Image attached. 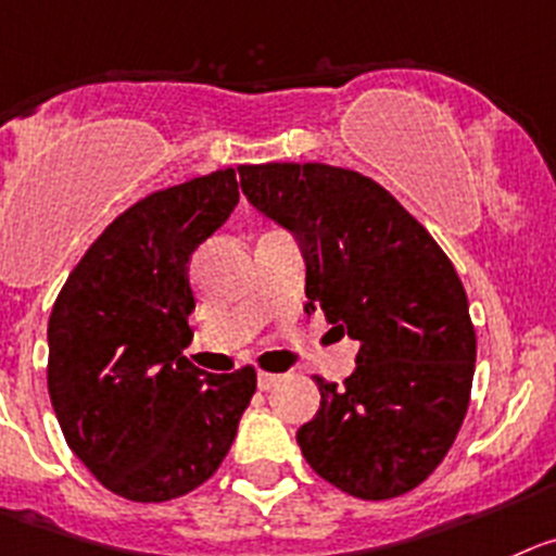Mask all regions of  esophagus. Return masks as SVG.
<instances>
[{
	"label": "esophagus",
	"mask_w": 556,
	"mask_h": 556,
	"mask_svg": "<svg viewBox=\"0 0 556 556\" xmlns=\"http://www.w3.org/2000/svg\"><path fill=\"white\" fill-rule=\"evenodd\" d=\"M279 381H282V376H277V372H261V376H257V387H261L263 392L274 389Z\"/></svg>",
	"instance_id": "34e87169"
}]
</instances>
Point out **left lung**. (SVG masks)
<instances>
[{
  "instance_id": "obj_1",
  "label": "left lung",
  "mask_w": 556,
  "mask_h": 556,
  "mask_svg": "<svg viewBox=\"0 0 556 556\" xmlns=\"http://www.w3.org/2000/svg\"><path fill=\"white\" fill-rule=\"evenodd\" d=\"M243 194L302 241L307 313L359 342L342 387L295 433L307 464L356 500H395L433 475L464 425L477 334L444 249L356 169L243 164Z\"/></svg>"
}]
</instances>
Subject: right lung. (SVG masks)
<instances>
[{"label": "right lung", "instance_id": "add662e5", "mask_svg": "<svg viewBox=\"0 0 556 556\" xmlns=\"http://www.w3.org/2000/svg\"><path fill=\"white\" fill-rule=\"evenodd\" d=\"M236 205L232 167L142 197L92 241L51 307L46 378L62 435L123 500L202 485L257 389L252 365L205 376L184 356L191 252Z\"/></svg>", "mask_w": 556, "mask_h": 556}]
</instances>
